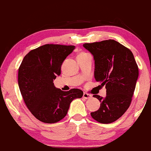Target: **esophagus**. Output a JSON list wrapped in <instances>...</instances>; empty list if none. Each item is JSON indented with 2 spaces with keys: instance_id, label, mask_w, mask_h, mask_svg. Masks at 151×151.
Listing matches in <instances>:
<instances>
[{
  "instance_id": "1",
  "label": "esophagus",
  "mask_w": 151,
  "mask_h": 151,
  "mask_svg": "<svg viewBox=\"0 0 151 151\" xmlns=\"http://www.w3.org/2000/svg\"><path fill=\"white\" fill-rule=\"evenodd\" d=\"M91 97H92V95H90V94H88V93H83V98H85V99H90V98H91Z\"/></svg>"
}]
</instances>
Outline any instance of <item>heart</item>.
I'll use <instances>...</instances> for the list:
<instances>
[{
    "instance_id": "1",
    "label": "heart",
    "mask_w": 151,
    "mask_h": 151,
    "mask_svg": "<svg viewBox=\"0 0 151 151\" xmlns=\"http://www.w3.org/2000/svg\"><path fill=\"white\" fill-rule=\"evenodd\" d=\"M87 54H86V53L84 52H80L78 54L77 57H78V56H84V55H86Z\"/></svg>"
}]
</instances>
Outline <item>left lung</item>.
<instances>
[{
	"mask_svg": "<svg viewBox=\"0 0 151 151\" xmlns=\"http://www.w3.org/2000/svg\"><path fill=\"white\" fill-rule=\"evenodd\" d=\"M83 46L93 56L95 81L107 90L104 97L93 95L101 104L91 116L100 123H112L124 114L132 102L139 77L135 58L129 49L113 40Z\"/></svg>",
	"mask_w": 151,
	"mask_h": 151,
	"instance_id": "left-lung-1",
	"label": "left lung"
}]
</instances>
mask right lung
I'll list each match as a JSON object with an SVG mask.
<instances>
[{"label": "right lung", "mask_w": 151, "mask_h": 151, "mask_svg": "<svg viewBox=\"0 0 151 151\" xmlns=\"http://www.w3.org/2000/svg\"><path fill=\"white\" fill-rule=\"evenodd\" d=\"M75 46L45 44L30 51L18 70V86L26 106L37 119L52 124L64 118L73 100L83 92L71 89L63 92L54 84L61 75L63 62Z\"/></svg>", "instance_id": "right-lung-1"}]
</instances>
